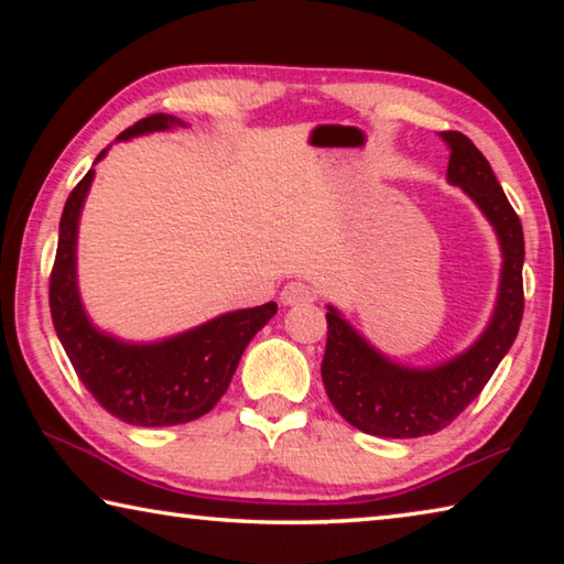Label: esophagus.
<instances>
[{"label":"esophagus","instance_id":"34e87169","mask_svg":"<svg viewBox=\"0 0 564 564\" xmlns=\"http://www.w3.org/2000/svg\"><path fill=\"white\" fill-rule=\"evenodd\" d=\"M313 301H316V291L301 281H293L281 291L283 305H303V303H313Z\"/></svg>","mask_w":564,"mask_h":564}]
</instances>
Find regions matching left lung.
<instances>
[{
    "label": "left lung",
    "instance_id": "1",
    "mask_svg": "<svg viewBox=\"0 0 564 564\" xmlns=\"http://www.w3.org/2000/svg\"><path fill=\"white\" fill-rule=\"evenodd\" d=\"M451 149L447 181L460 186L488 216L500 238L502 273L498 305L470 348L435 368L398 366L378 352L328 305V340L321 376L333 408L358 431L378 437L433 435L453 423L488 386L520 330L524 295L522 224L477 147L460 131H443Z\"/></svg>",
    "mask_w": 564,
    "mask_h": 564
}]
</instances>
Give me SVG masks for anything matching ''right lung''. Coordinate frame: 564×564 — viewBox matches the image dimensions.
Segmentation results:
<instances>
[{
    "label": "right lung",
    "instance_id": "add662e5",
    "mask_svg": "<svg viewBox=\"0 0 564 564\" xmlns=\"http://www.w3.org/2000/svg\"><path fill=\"white\" fill-rule=\"evenodd\" d=\"M174 127H184V121L171 113H151L121 131L117 141ZM107 151L109 147L97 161ZM91 178L94 166L74 186L62 214L59 246L50 275L56 336L84 388L113 417L141 427L191 423L221 400L246 346L275 316L279 305L271 301L224 313L204 326L159 343H123L94 328L76 289V231Z\"/></svg>",
    "mask_w": 564,
    "mask_h": 564
}]
</instances>
